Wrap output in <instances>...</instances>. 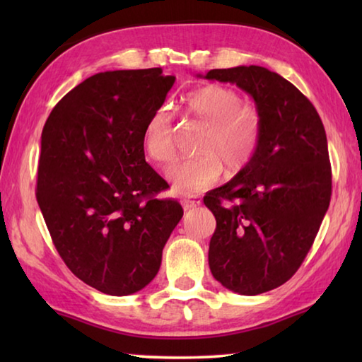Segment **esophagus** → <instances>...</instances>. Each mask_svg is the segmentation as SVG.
Listing matches in <instances>:
<instances>
[{
    "mask_svg": "<svg viewBox=\"0 0 362 362\" xmlns=\"http://www.w3.org/2000/svg\"><path fill=\"white\" fill-rule=\"evenodd\" d=\"M182 204H183V207H185V209H194V207L199 206V201L188 198V199H183Z\"/></svg>",
    "mask_w": 362,
    "mask_h": 362,
    "instance_id": "esophagus-1",
    "label": "esophagus"
}]
</instances>
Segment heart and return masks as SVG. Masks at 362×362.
<instances>
[{
    "label": "heart",
    "instance_id": "heart-1",
    "mask_svg": "<svg viewBox=\"0 0 362 362\" xmlns=\"http://www.w3.org/2000/svg\"><path fill=\"white\" fill-rule=\"evenodd\" d=\"M187 107L207 124L198 150L201 155L183 159L168 170L177 194H193L216 183L226 168L240 173L254 158L260 144V119L243 107L241 95L230 88L209 84L187 95ZM144 148L153 161L168 166L175 158L173 113L168 107L150 116L144 132Z\"/></svg>",
    "mask_w": 362,
    "mask_h": 362
}]
</instances>
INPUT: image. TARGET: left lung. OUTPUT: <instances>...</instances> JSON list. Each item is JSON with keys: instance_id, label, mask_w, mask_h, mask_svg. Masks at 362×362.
<instances>
[{"instance_id": "1", "label": "left lung", "mask_w": 362, "mask_h": 362, "mask_svg": "<svg viewBox=\"0 0 362 362\" xmlns=\"http://www.w3.org/2000/svg\"><path fill=\"white\" fill-rule=\"evenodd\" d=\"M198 78L247 93L260 119L254 158L204 196L217 220L209 243L212 276L241 296L276 289L302 265L332 193L322 121L292 83L265 66L211 70Z\"/></svg>"}]
</instances>
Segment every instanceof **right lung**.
I'll list each match as a JSON object with an SVG mask.
<instances>
[{
    "mask_svg": "<svg viewBox=\"0 0 362 362\" xmlns=\"http://www.w3.org/2000/svg\"><path fill=\"white\" fill-rule=\"evenodd\" d=\"M175 81L161 69L103 71L71 89L41 134L36 199L52 243L83 283L144 289L183 216L156 199L168 182L145 161L144 132Z\"/></svg>",
    "mask_w": 362,
    "mask_h": 362,
    "instance_id": "obj_1",
    "label": "right lung"
}]
</instances>
